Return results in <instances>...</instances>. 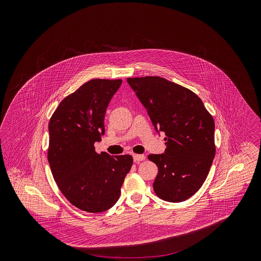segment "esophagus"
<instances>
[{"label":"esophagus","mask_w":261,"mask_h":261,"mask_svg":"<svg viewBox=\"0 0 261 261\" xmlns=\"http://www.w3.org/2000/svg\"><path fill=\"white\" fill-rule=\"evenodd\" d=\"M146 160V155L145 154H134V161L136 163H139L141 161H145Z\"/></svg>","instance_id":"1"}]
</instances>
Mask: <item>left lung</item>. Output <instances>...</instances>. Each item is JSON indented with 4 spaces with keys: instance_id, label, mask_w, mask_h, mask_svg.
Returning a JSON list of instances; mask_svg holds the SVG:
<instances>
[{
    "instance_id": "obj_1",
    "label": "left lung",
    "mask_w": 261,
    "mask_h": 261,
    "mask_svg": "<svg viewBox=\"0 0 261 261\" xmlns=\"http://www.w3.org/2000/svg\"><path fill=\"white\" fill-rule=\"evenodd\" d=\"M147 109L156 132H164L165 153L149 154L158 169L155 195L183 202L205 182L216 152L215 123L201 98L186 87L160 76L126 79Z\"/></svg>"
}]
</instances>
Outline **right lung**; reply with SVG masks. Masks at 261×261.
Here are the masks:
<instances>
[{
  "mask_svg": "<svg viewBox=\"0 0 261 261\" xmlns=\"http://www.w3.org/2000/svg\"><path fill=\"white\" fill-rule=\"evenodd\" d=\"M121 79H91L66 96L49 121L47 158L53 178L76 208L103 212L116 203L133 166L129 154L97 153L105 114Z\"/></svg>",
  "mask_w": 261,
  "mask_h": 261,
  "instance_id": "obj_1",
  "label": "right lung"
}]
</instances>
